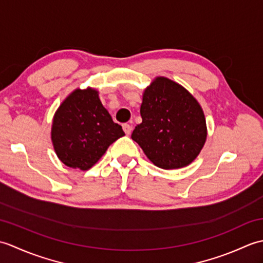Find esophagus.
<instances>
[{"label":"esophagus","instance_id":"esophagus-1","mask_svg":"<svg viewBox=\"0 0 263 263\" xmlns=\"http://www.w3.org/2000/svg\"><path fill=\"white\" fill-rule=\"evenodd\" d=\"M123 130H124L125 135L128 136L131 133V131H132V126L130 124H123Z\"/></svg>","mask_w":263,"mask_h":263}]
</instances>
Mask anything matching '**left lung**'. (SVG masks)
Segmentation results:
<instances>
[{
    "label": "left lung",
    "mask_w": 263,
    "mask_h": 263,
    "mask_svg": "<svg viewBox=\"0 0 263 263\" xmlns=\"http://www.w3.org/2000/svg\"><path fill=\"white\" fill-rule=\"evenodd\" d=\"M142 123L132 132L144 155L159 168L177 170L198 157L206 140L203 109L193 95L166 77L144 89Z\"/></svg>",
    "instance_id": "left-lung-1"
}]
</instances>
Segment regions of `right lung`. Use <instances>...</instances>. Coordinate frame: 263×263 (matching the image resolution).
I'll return each instance as SVG.
<instances>
[{
    "mask_svg": "<svg viewBox=\"0 0 263 263\" xmlns=\"http://www.w3.org/2000/svg\"><path fill=\"white\" fill-rule=\"evenodd\" d=\"M124 136L99 99L97 89L77 88L59 106L53 117L51 139L62 163L88 171L117 139Z\"/></svg>",
    "mask_w": 263,
    "mask_h": 263,
    "instance_id": "add662e5",
    "label": "right lung"
}]
</instances>
